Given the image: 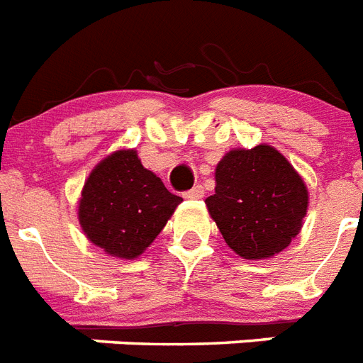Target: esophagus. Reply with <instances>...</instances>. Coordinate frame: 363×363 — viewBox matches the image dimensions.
Masks as SVG:
<instances>
[{
	"label": "esophagus",
	"instance_id": "esophagus-1",
	"mask_svg": "<svg viewBox=\"0 0 363 363\" xmlns=\"http://www.w3.org/2000/svg\"><path fill=\"white\" fill-rule=\"evenodd\" d=\"M184 196L185 199H202V196H204V187H202V185H195L193 189L185 191Z\"/></svg>",
	"mask_w": 363,
	"mask_h": 363
}]
</instances>
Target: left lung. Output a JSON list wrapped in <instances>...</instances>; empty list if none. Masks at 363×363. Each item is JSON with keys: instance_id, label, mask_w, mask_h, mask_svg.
Segmentation results:
<instances>
[{"instance_id": "1", "label": "left lung", "mask_w": 363, "mask_h": 363, "mask_svg": "<svg viewBox=\"0 0 363 363\" xmlns=\"http://www.w3.org/2000/svg\"><path fill=\"white\" fill-rule=\"evenodd\" d=\"M206 206L228 247L243 259H269L298 236L307 187L277 150L260 144L219 161L216 195Z\"/></svg>"}]
</instances>
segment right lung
<instances>
[{"label": "right lung", "instance_id": "obj_1", "mask_svg": "<svg viewBox=\"0 0 363 363\" xmlns=\"http://www.w3.org/2000/svg\"><path fill=\"white\" fill-rule=\"evenodd\" d=\"M182 202L142 167L135 150L103 159L86 179L78 219L91 243L112 257L136 259L163 230Z\"/></svg>", "mask_w": 363, "mask_h": 363}]
</instances>
